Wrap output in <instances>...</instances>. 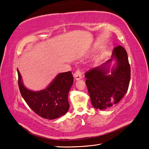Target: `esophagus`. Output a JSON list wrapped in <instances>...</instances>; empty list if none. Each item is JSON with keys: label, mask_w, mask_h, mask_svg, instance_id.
<instances>
[{"label": "esophagus", "mask_w": 149, "mask_h": 149, "mask_svg": "<svg viewBox=\"0 0 149 149\" xmlns=\"http://www.w3.org/2000/svg\"><path fill=\"white\" fill-rule=\"evenodd\" d=\"M74 77L75 79V80H77V81L81 79H82V77H83L79 70H77L76 72L74 73Z\"/></svg>", "instance_id": "34e87169"}]
</instances>
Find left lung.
I'll return each instance as SVG.
<instances>
[{
  "label": "left lung",
  "mask_w": 149,
  "mask_h": 149,
  "mask_svg": "<svg viewBox=\"0 0 149 149\" xmlns=\"http://www.w3.org/2000/svg\"><path fill=\"white\" fill-rule=\"evenodd\" d=\"M84 76L93 107L102 110L115 106L127 93L130 82L127 52L122 46L115 47L111 59L91 69Z\"/></svg>",
  "instance_id": "left-lung-1"
}]
</instances>
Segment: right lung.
Returning a JSON list of instances; mask_svg holds the SVG:
<instances>
[{
    "label": "right lung",
    "mask_w": 149,
    "mask_h": 149,
    "mask_svg": "<svg viewBox=\"0 0 149 149\" xmlns=\"http://www.w3.org/2000/svg\"><path fill=\"white\" fill-rule=\"evenodd\" d=\"M17 72L20 93L34 113L42 118L54 120L68 112L70 107L68 95L74 83L71 72L60 73L46 88L36 91L24 86L18 69Z\"/></svg>",
    "instance_id": "add662e5"
}]
</instances>
